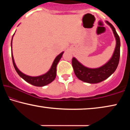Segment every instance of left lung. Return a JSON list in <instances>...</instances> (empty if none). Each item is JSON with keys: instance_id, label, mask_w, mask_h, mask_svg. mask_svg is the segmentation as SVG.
Returning <instances> with one entry per match:
<instances>
[{"instance_id": "left-lung-1", "label": "left lung", "mask_w": 130, "mask_h": 130, "mask_svg": "<svg viewBox=\"0 0 130 130\" xmlns=\"http://www.w3.org/2000/svg\"><path fill=\"white\" fill-rule=\"evenodd\" d=\"M112 29L116 39V47L113 56L108 63L97 69H89L80 63L75 58H72V66L76 76L79 80L89 83H97L109 77L118 67L120 57V39L111 23L106 22Z\"/></svg>"}]
</instances>
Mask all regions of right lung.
Segmentation results:
<instances>
[{
  "label": "right lung",
  "instance_id": "1",
  "mask_svg": "<svg viewBox=\"0 0 130 130\" xmlns=\"http://www.w3.org/2000/svg\"><path fill=\"white\" fill-rule=\"evenodd\" d=\"M13 38V37H12ZM12 41H11V48H12ZM12 51V49H11ZM64 52H62L60 53L59 55H58L56 57V58H55L54 60V62H53L52 66H51V69H50V70L47 73L43 74V75L37 76V77H31V76H29L26 75L24 73H22V72H20L19 70V69L17 68V67L16 66V64L14 62V59L13 55H12V61H13V66L15 67V70L17 71L18 74H19V76L22 78L23 79H24L26 82H27L28 83H30V84L34 85V86H45L49 83L54 80L55 78L56 77V67L57 65L58 62H59L60 58H61L62 55H63Z\"/></svg>",
  "mask_w": 130,
  "mask_h": 130
}]
</instances>
